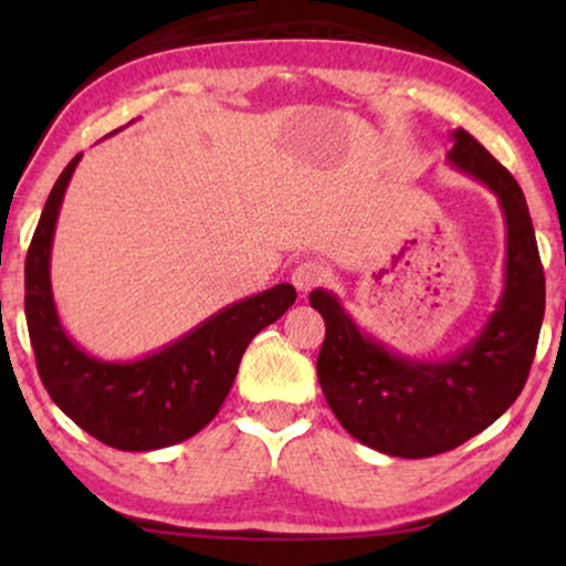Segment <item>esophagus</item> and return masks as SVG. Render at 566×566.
Instances as JSON below:
<instances>
[{
  "mask_svg": "<svg viewBox=\"0 0 566 566\" xmlns=\"http://www.w3.org/2000/svg\"><path fill=\"white\" fill-rule=\"evenodd\" d=\"M327 275H329L327 265H322V262H316V260H306V262H301V265H296V270H293L291 281L301 293H308L312 289H316V285H322L324 281H327Z\"/></svg>",
  "mask_w": 566,
  "mask_h": 566,
  "instance_id": "obj_1",
  "label": "esophagus"
}]
</instances>
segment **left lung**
Returning a JSON list of instances; mask_svg holds the SVG:
<instances>
[{
	"mask_svg": "<svg viewBox=\"0 0 566 566\" xmlns=\"http://www.w3.org/2000/svg\"><path fill=\"white\" fill-rule=\"evenodd\" d=\"M451 138V167L497 196L507 231L505 285L482 332L443 360H415L366 335L332 291L308 293L327 327L316 358L324 399L353 438L399 459L451 451L505 415L523 391L544 322V268L521 185L467 130Z\"/></svg>",
	"mask_w": 566,
	"mask_h": 566,
	"instance_id": "8db88e82",
	"label": "left lung"
}]
</instances>
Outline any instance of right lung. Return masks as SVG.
<instances>
[{
  "instance_id": "1",
  "label": "right lung",
  "mask_w": 566,
  "mask_h": 566,
  "mask_svg": "<svg viewBox=\"0 0 566 566\" xmlns=\"http://www.w3.org/2000/svg\"><path fill=\"white\" fill-rule=\"evenodd\" d=\"M80 159L76 154L53 185L25 260V319L38 374L61 412L99 443L118 451L182 443L219 415L247 345L289 312L296 289L281 283L237 301L138 360L92 358L66 335L51 291L53 231Z\"/></svg>"
}]
</instances>
